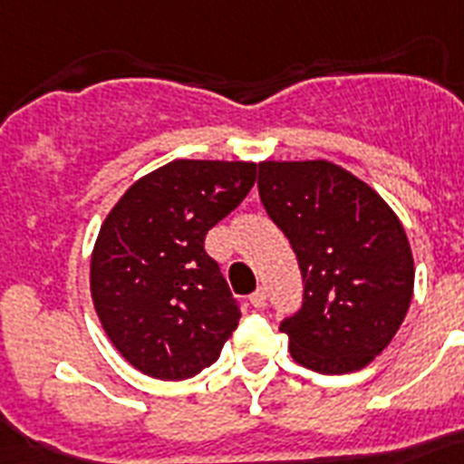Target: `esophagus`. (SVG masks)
Returning a JSON list of instances; mask_svg holds the SVG:
<instances>
[{"instance_id":"1","label":"esophagus","mask_w":464,"mask_h":464,"mask_svg":"<svg viewBox=\"0 0 464 464\" xmlns=\"http://www.w3.org/2000/svg\"><path fill=\"white\" fill-rule=\"evenodd\" d=\"M250 304H252V307H257V310H262V307H265V304H266V291H265V288H257V291L252 293Z\"/></svg>"}]
</instances>
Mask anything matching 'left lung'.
Wrapping results in <instances>:
<instances>
[{
	"mask_svg": "<svg viewBox=\"0 0 464 464\" xmlns=\"http://www.w3.org/2000/svg\"><path fill=\"white\" fill-rule=\"evenodd\" d=\"M257 188L303 271V304L278 326L293 360L319 374L367 367L412 300L415 262L402 224L331 161H262Z\"/></svg>",
	"mask_w": 464,
	"mask_h": 464,
	"instance_id": "1",
	"label": "left lung"
}]
</instances>
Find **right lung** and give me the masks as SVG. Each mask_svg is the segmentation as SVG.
Listing matches in <instances>:
<instances>
[{
  "label": "right lung",
  "mask_w": 464,
  "mask_h": 464,
  "mask_svg": "<svg viewBox=\"0 0 464 464\" xmlns=\"http://www.w3.org/2000/svg\"><path fill=\"white\" fill-rule=\"evenodd\" d=\"M257 179L252 161L176 160L128 188L90 262L97 317L126 362L180 382L219 360L240 304L205 250Z\"/></svg>",
  "instance_id": "add662e5"
}]
</instances>
